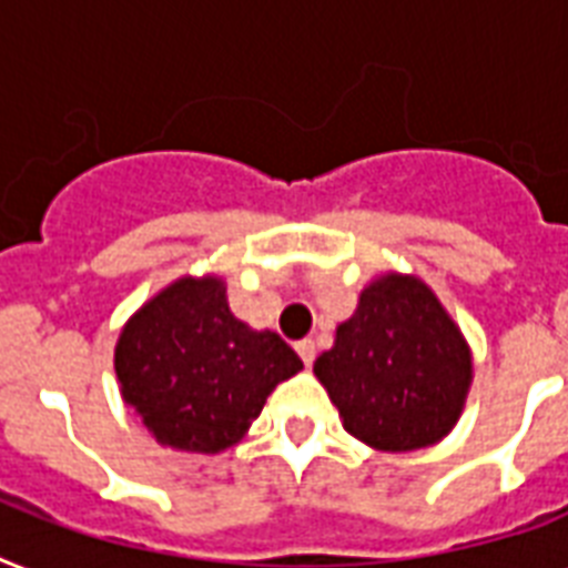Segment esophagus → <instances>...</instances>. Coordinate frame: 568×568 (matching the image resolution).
Here are the masks:
<instances>
[{"label":"esophagus","instance_id":"obj_1","mask_svg":"<svg viewBox=\"0 0 568 568\" xmlns=\"http://www.w3.org/2000/svg\"><path fill=\"white\" fill-rule=\"evenodd\" d=\"M297 354H301L303 365H306V368H312V363H315V342H312V338H303V342H297Z\"/></svg>","mask_w":568,"mask_h":568}]
</instances>
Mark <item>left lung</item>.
Segmentation results:
<instances>
[{
    "label": "left lung",
    "mask_w": 568,
    "mask_h": 568,
    "mask_svg": "<svg viewBox=\"0 0 568 568\" xmlns=\"http://www.w3.org/2000/svg\"><path fill=\"white\" fill-rule=\"evenodd\" d=\"M315 377L351 436L377 450L436 445L457 424L471 351L439 297L418 276L383 274L336 327Z\"/></svg>",
    "instance_id": "left-lung-1"
}]
</instances>
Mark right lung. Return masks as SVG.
Masks as SVG:
<instances>
[{"mask_svg":"<svg viewBox=\"0 0 568 568\" xmlns=\"http://www.w3.org/2000/svg\"><path fill=\"white\" fill-rule=\"evenodd\" d=\"M301 368L276 333L232 315L221 276H180L126 321L114 347L123 400L155 442L196 454L235 445Z\"/></svg>","mask_w":568,"mask_h":568,"instance_id":"add662e5","label":"right lung"}]
</instances>
